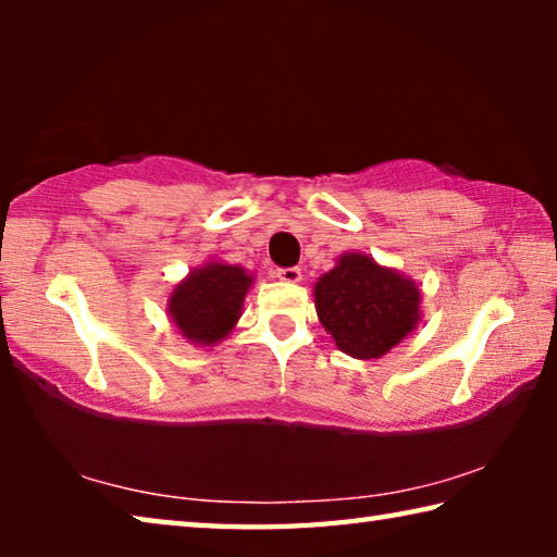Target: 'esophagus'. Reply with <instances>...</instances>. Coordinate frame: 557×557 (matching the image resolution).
Returning <instances> with one entry per match:
<instances>
[{
    "mask_svg": "<svg viewBox=\"0 0 557 557\" xmlns=\"http://www.w3.org/2000/svg\"><path fill=\"white\" fill-rule=\"evenodd\" d=\"M275 277L282 282H299L301 280V270L299 268H280L275 272Z\"/></svg>",
    "mask_w": 557,
    "mask_h": 557,
    "instance_id": "obj_1",
    "label": "esophagus"
}]
</instances>
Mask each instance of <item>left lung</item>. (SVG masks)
I'll return each instance as SVG.
<instances>
[{
  "mask_svg": "<svg viewBox=\"0 0 557 557\" xmlns=\"http://www.w3.org/2000/svg\"><path fill=\"white\" fill-rule=\"evenodd\" d=\"M418 282L366 252H344L314 282L322 326L344 354L371 361L403 344L422 322Z\"/></svg>",
  "mask_w": 557,
  "mask_h": 557,
  "instance_id": "obj_1",
  "label": "left lung"
}]
</instances>
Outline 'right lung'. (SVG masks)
I'll use <instances>...</instances> for the list:
<instances>
[{"mask_svg":"<svg viewBox=\"0 0 557 557\" xmlns=\"http://www.w3.org/2000/svg\"><path fill=\"white\" fill-rule=\"evenodd\" d=\"M256 277L225 260H206L169 292L166 314L194 346H215L238 324L243 301Z\"/></svg>","mask_w":557,"mask_h":557,"instance_id":"obj_1","label":"right lung"}]
</instances>
